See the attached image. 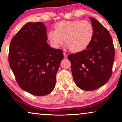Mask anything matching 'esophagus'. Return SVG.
I'll list each match as a JSON object with an SVG mask.
<instances>
[{
    "label": "esophagus",
    "mask_w": 122,
    "mask_h": 122,
    "mask_svg": "<svg viewBox=\"0 0 122 122\" xmlns=\"http://www.w3.org/2000/svg\"><path fill=\"white\" fill-rule=\"evenodd\" d=\"M64 54V57L65 58H67L68 56H67V54H66V53H64V54Z\"/></svg>",
    "instance_id": "esophagus-1"
}]
</instances>
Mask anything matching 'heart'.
Instances as JSON below:
<instances>
[{"label":"heart","instance_id":"heart-1","mask_svg":"<svg viewBox=\"0 0 122 122\" xmlns=\"http://www.w3.org/2000/svg\"><path fill=\"white\" fill-rule=\"evenodd\" d=\"M55 31L48 32V38L54 48H58L65 39L70 51L81 52L89 46L93 36V27L86 20H63L54 25Z\"/></svg>","mask_w":122,"mask_h":122}]
</instances>
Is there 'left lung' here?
<instances>
[{
	"label": "left lung",
	"mask_w": 122,
	"mask_h": 122,
	"mask_svg": "<svg viewBox=\"0 0 122 122\" xmlns=\"http://www.w3.org/2000/svg\"><path fill=\"white\" fill-rule=\"evenodd\" d=\"M93 36L89 46L81 52L68 56L74 81L84 91H94L108 81L112 73L114 48L111 36L97 20L89 17Z\"/></svg>",
	"instance_id": "1"
}]
</instances>
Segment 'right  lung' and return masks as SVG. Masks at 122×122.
<instances>
[{
  "label": "right lung",
  "mask_w": 122,
  "mask_h": 122,
  "mask_svg": "<svg viewBox=\"0 0 122 122\" xmlns=\"http://www.w3.org/2000/svg\"><path fill=\"white\" fill-rule=\"evenodd\" d=\"M42 22L27 23L11 39L9 64L19 86L34 96H45L54 89L56 74L64 58L61 49L46 43Z\"/></svg>",
  "instance_id": "1"
}]
</instances>
